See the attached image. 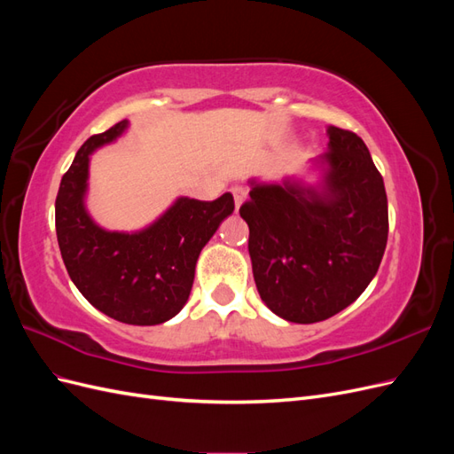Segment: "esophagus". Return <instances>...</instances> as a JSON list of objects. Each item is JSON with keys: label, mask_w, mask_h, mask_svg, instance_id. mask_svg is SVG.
I'll list each match as a JSON object with an SVG mask.
<instances>
[{"label": "esophagus", "mask_w": 454, "mask_h": 454, "mask_svg": "<svg viewBox=\"0 0 454 454\" xmlns=\"http://www.w3.org/2000/svg\"><path fill=\"white\" fill-rule=\"evenodd\" d=\"M231 191H232V199H235V206H237V210H239L240 204L246 200V197H248V191H246V187H242V185L232 187Z\"/></svg>", "instance_id": "34e87169"}]
</instances>
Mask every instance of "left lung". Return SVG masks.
Listing matches in <instances>:
<instances>
[{"label":"left lung","mask_w":454,"mask_h":454,"mask_svg":"<svg viewBox=\"0 0 454 454\" xmlns=\"http://www.w3.org/2000/svg\"><path fill=\"white\" fill-rule=\"evenodd\" d=\"M325 189L252 184L240 215L257 292L280 318L314 324L358 299L379 270L388 239L382 176L358 134L327 127Z\"/></svg>","instance_id":"1"}]
</instances>
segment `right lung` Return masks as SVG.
Returning <instances> with one entry per match:
<instances>
[{
	"label": "right lung",
	"mask_w": 454,
	"mask_h": 454,
	"mask_svg": "<svg viewBox=\"0 0 454 454\" xmlns=\"http://www.w3.org/2000/svg\"><path fill=\"white\" fill-rule=\"evenodd\" d=\"M127 125L121 121L81 145L62 176L54 222L66 270L89 303L122 324L155 325L187 303L199 254L235 210V200L231 193L210 202L184 197L140 232L100 229L83 204L89 155Z\"/></svg>",
	"instance_id": "1"
}]
</instances>
